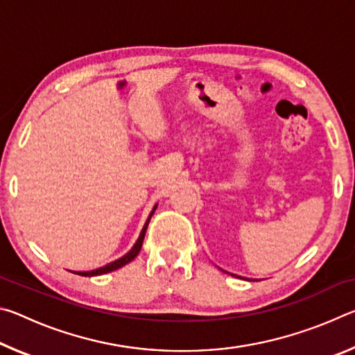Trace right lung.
Listing matches in <instances>:
<instances>
[{
  "mask_svg": "<svg viewBox=\"0 0 355 355\" xmlns=\"http://www.w3.org/2000/svg\"><path fill=\"white\" fill-rule=\"evenodd\" d=\"M156 207H158V203H156V205L153 207L152 211H150L148 218H147V220H146V224H144L142 230H141V235H139V238H137V241L135 243L133 248H131V249H130V250L127 252V254H125L123 257H120V258H117V260H114V261H111V263L105 264V266L97 268V269H92V271H70V272L78 274V275H83V277H94V275H101V274H107V272H112V271H116V269H119V268L125 266V264H128L130 261H133L135 258L137 257V254H139L141 248H142L144 236H146V232H147V227H148L150 218H152V216H153V213H155Z\"/></svg>",
  "mask_w": 355,
  "mask_h": 355,
  "instance_id": "obj_1",
  "label": "right lung"
}]
</instances>
